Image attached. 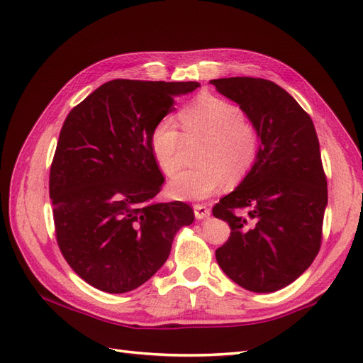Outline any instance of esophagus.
Masks as SVG:
<instances>
[{
  "mask_svg": "<svg viewBox=\"0 0 363 363\" xmlns=\"http://www.w3.org/2000/svg\"><path fill=\"white\" fill-rule=\"evenodd\" d=\"M194 212H195L196 219H204V218L211 216V208H208L206 204H195Z\"/></svg>",
  "mask_w": 363,
  "mask_h": 363,
  "instance_id": "obj_1",
  "label": "esophagus"
}]
</instances>
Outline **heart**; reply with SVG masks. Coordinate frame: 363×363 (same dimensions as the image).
Wrapping results in <instances>:
<instances>
[{"label":"heart","mask_w":363,"mask_h":363,"mask_svg":"<svg viewBox=\"0 0 363 363\" xmlns=\"http://www.w3.org/2000/svg\"><path fill=\"white\" fill-rule=\"evenodd\" d=\"M179 121L183 136L169 116L159 119L150 135L152 157L167 175H174L182 167L183 138L206 139L196 159L201 167L182 171L169 182L175 199L204 200L221 191L227 182H242L255 167L260 139L236 104L203 94L183 108Z\"/></svg>","instance_id":"heart-1"}]
</instances>
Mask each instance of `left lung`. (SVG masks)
<instances>
[{
  "mask_svg": "<svg viewBox=\"0 0 363 363\" xmlns=\"http://www.w3.org/2000/svg\"><path fill=\"white\" fill-rule=\"evenodd\" d=\"M211 83L242 108L260 139L255 167L213 207L232 228L216 262L244 289L276 292L298 279L321 247L327 182L320 142L311 116L279 84L251 77Z\"/></svg>",
  "mask_w": 363,
  "mask_h": 363,
  "instance_id": "1",
  "label": "left lung"
}]
</instances>
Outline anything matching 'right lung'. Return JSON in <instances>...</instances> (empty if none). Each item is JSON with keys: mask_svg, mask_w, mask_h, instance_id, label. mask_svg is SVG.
<instances>
[{"mask_svg": "<svg viewBox=\"0 0 363 363\" xmlns=\"http://www.w3.org/2000/svg\"><path fill=\"white\" fill-rule=\"evenodd\" d=\"M196 82L112 80L75 106L50 171L57 244L91 286L124 294L167 262L175 233L194 223L182 201L157 203L164 182L150 135Z\"/></svg>", "mask_w": 363, "mask_h": 363, "instance_id": "1", "label": "right lung"}]
</instances>
